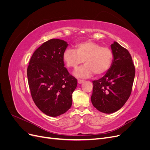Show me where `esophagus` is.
Masks as SVG:
<instances>
[{"label": "esophagus", "mask_w": 150, "mask_h": 150, "mask_svg": "<svg viewBox=\"0 0 150 150\" xmlns=\"http://www.w3.org/2000/svg\"><path fill=\"white\" fill-rule=\"evenodd\" d=\"M83 82H84V80H83V79H78V83L79 84H81V83H83Z\"/></svg>", "instance_id": "34e87169"}]
</instances>
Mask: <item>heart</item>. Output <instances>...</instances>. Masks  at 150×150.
Masks as SVG:
<instances>
[{"mask_svg":"<svg viewBox=\"0 0 150 150\" xmlns=\"http://www.w3.org/2000/svg\"><path fill=\"white\" fill-rule=\"evenodd\" d=\"M62 59L67 67L74 69L84 61L86 64L76 69L74 75L88 78L94 73L99 76L106 72L112 64L113 53L108 47L93 41H85L77 44L75 49H66Z\"/></svg>","mask_w":150,"mask_h":150,"instance_id":"b5f03b06","label":"heart"}]
</instances>
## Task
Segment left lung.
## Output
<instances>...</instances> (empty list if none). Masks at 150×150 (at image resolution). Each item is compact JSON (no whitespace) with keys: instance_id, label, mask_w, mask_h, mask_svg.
Wrapping results in <instances>:
<instances>
[{"instance_id":"left-lung-1","label":"left lung","mask_w":150,"mask_h":150,"mask_svg":"<svg viewBox=\"0 0 150 150\" xmlns=\"http://www.w3.org/2000/svg\"><path fill=\"white\" fill-rule=\"evenodd\" d=\"M113 61L103 78L93 81V105L104 113L119 110L129 98L135 76V67L129 51L117 42L111 46Z\"/></svg>"}]
</instances>
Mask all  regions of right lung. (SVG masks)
Here are the masks:
<instances>
[{"label":"right lung","mask_w":150,"mask_h":150,"mask_svg":"<svg viewBox=\"0 0 150 150\" xmlns=\"http://www.w3.org/2000/svg\"><path fill=\"white\" fill-rule=\"evenodd\" d=\"M68 44L52 39L34 51L27 70L28 83L34 103L44 114L56 117L72 105V94L78 81L64 67L62 54Z\"/></svg>","instance_id":"1"}]
</instances>
